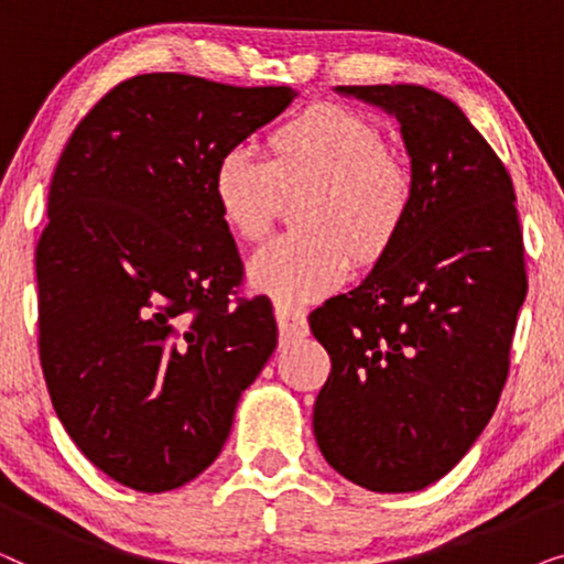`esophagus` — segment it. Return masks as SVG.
I'll return each instance as SVG.
<instances>
[{
	"mask_svg": "<svg viewBox=\"0 0 564 564\" xmlns=\"http://www.w3.org/2000/svg\"><path fill=\"white\" fill-rule=\"evenodd\" d=\"M274 315H276V326H280L282 338H303L307 334V318L300 307L276 303Z\"/></svg>",
	"mask_w": 564,
	"mask_h": 564,
	"instance_id": "1",
	"label": "esophagus"
}]
</instances>
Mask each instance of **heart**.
Listing matches in <instances>:
<instances>
[{"label":"heart","instance_id":"b5f03b06","mask_svg":"<svg viewBox=\"0 0 564 564\" xmlns=\"http://www.w3.org/2000/svg\"><path fill=\"white\" fill-rule=\"evenodd\" d=\"M261 159L234 145L215 161L210 195L236 238L257 241L274 220L280 192H307L295 223L251 253L246 276L276 303H311L336 290L351 269V251L377 261L390 251L413 205V172L388 151L382 130L338 105L313 107L269 135Z\"/></svg>","mask_w":564,"mask_h":564}]
</instances>
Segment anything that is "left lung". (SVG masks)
I'll return each instance as SVG.
<instances>
[{
  "label": "left lung",
  "mask_w": 564,
  "mask_h": 564,
  "mask_svg": "<svg viewBox=\"0 0 564 564\" xmlns=\"http://www.w3.org/2000/svg\"><path fill=\"white\" fill-rule=\"evenodd\" d=\"M400 122L413 205L357 288L311 313L330 375L313 408L323 457L372 492L442 480L496 411L527 297L516 192L452 99L419 84L334 87Z\"/></svg>",
  "instance_id": "1"
}]
</instances>
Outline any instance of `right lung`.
I'll return each instance as SVG.
<instances>
[{"instance_id": "right-lung-1", "label": "right lung", "mask_w": 564, "mask_h": 564, "mask_svg": "<svg viewBox=\"0 0 564 564\" xmlns=\"http://www.w3.org/2000/svg\"><path fill=\"white\" fill-rule=\"evenodd\" d=\"M295 97L133 76L61 153L35 251L41 365L66 434L126 488L166 492L205 473L272 357V303L228 300L241 259L210 180L223 151Z\"/></svg>"}]
</instances>
